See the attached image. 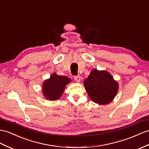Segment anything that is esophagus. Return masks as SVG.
<instances>
[{
  "label": "esophagus",
  "mask_w": 149,
  "mask_h": 149,
  "mask_svg": "<svg viewBox=\"0 0 149 149\" xmlns=\"http://www.w3.org/2000/svg\"><path fill=\"white\" fill-rule=\"evenodd\" d=\"M81 76H79V75L75 76V77H74V80L77 82H79L80 81H81Z\"/></svg>",
  "instance_id": "esophagus-1"
}]
</instances>
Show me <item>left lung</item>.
Returning a JSON list of instances; mask_svg holds the SVG:
<instances>
[{"label": "left lung", "mask_w": 149, "mask_h": 149, "mask_svg": "<svg viewBox=\"0 0 149 149\" xmlns=\"http://www.w3.org/2000/svg\"><path fill=\"white\" fill-rule=\"evenodd\" d=\"M84 85L91 100L102 105L111 102L118 90V82L106 70H93L84 81Z\"/></svg>", "instance_id": "left-lung-1"}]
</instances>
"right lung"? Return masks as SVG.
<instances>
[{
    "label": "right lung",
    "mask_w": 149,
    "mask_h": 149,
    "mask_svg": "<svg viewBox=\"0 0 149 149\" xmlns=\"http://www.w3.org/2000/svg\"><path fill=\"white\" fill-rule=\"evenodd\" d=\"M71 81V79L66 76L53 74L49 79L46 80L43 84L42 91L43 96L48 100H58L64 92L65 86Z\"/></svg>",
    "instance_id": "obj_1"
}]
</instances>
